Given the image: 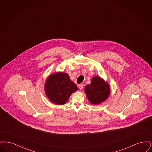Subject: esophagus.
I'll use <instances>...</instances> for the list:
<instances>
[{
    "label": "esophagus",
    "mask_w": 152,
    "mask_h": 152,
    "mask_svg": "<svg viewBox=\"0 0 152 152\" xmlns=\"http://www.w3.org/2000/svg\"><path fill=\"white\" fill-rule=\"evenodd\" d=\"M78 87H79V88L80 89H83V87H84V84H79V86H78Z\"/></svg>",
    "instance_id": "esophagus-1"
}]
</instances>
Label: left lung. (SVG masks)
I'll return each instance as SVG.
<instances>
[{
	"label": "left lung",
	"instance_id": "obj_1",
	"mask_svg": "<svg viewBox=\"0 0 152 152\" xmlns=\"http://www.w3.org/2000/svg\"><path fill=\"white\" fill-rule=\"evenodd\" d=\"M85 92L92 104H99L107 100L110 94L108 83L99 76L92 78L91 83L85 87Z\"/></svg>",
	"mask_w": 152,
	"mask_h": 152
}]
</instances>
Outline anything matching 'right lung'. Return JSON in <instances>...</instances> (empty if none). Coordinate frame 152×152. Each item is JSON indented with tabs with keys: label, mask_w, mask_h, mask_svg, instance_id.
I'll return each instance as SVG.
<instances>
[{
	"label": "right lung",
	"mask_w": 152,
	"mask_h": 152,
	"mask_svg": "<svg viewBox=\"0 0 152 152\" xmlns=\"http://www.w3.org/2000/svg\"><path fill=\"white\" fill-rule=\"evenodd\" d=\"M77 89L69 75L63 72L52 74L48 77L44 85L45 94L51 102L57 105L65 104L71 94Z\"/></svg>",
	"instance_id": "add662e5"
}]
</instances>
